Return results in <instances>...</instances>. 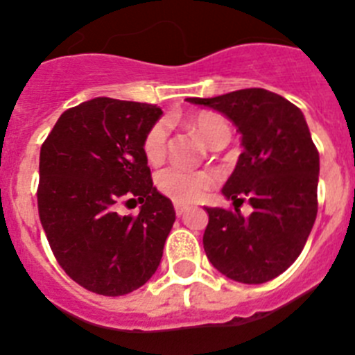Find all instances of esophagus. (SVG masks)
Listing matches in <instances>:
<instances>
[{
    "mask_svg": "<svg viewBox=\"0 0 355 355\" xmlns=\"http://www.w3.org/2000/svg\"><path fill=\"white\" fill-rule=\"evenodd\" d=\"M187 210H189V207L180 205V203H177V205H175V214H177L178 217H180V216H184V214L187 212Z\"/></svg>",
    "mask_w": 355,
    "mask_h": 355,
    "instance_id": "34e87169",
    "label": "esophagus"
}]
</instances>
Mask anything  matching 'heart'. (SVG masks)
Masks as SVG:
<instances>
[{"instance_id":"1","label":"heart","mask_w":355,"mask_h":355,"mask_svg":"<svg viewBox=\"0 0 355 355\" xmlns=\"http://www.w3.org/2000/svg\"><path fill=\"white\" fill-rule=\"evenodd\" d=\"M189 127L203 139L207 146L214 148L221 141H230V123L221 114L201 111L189 118ZM170 129L164 120L150 127L143 139V154L146 161L157 164L164 159L168 150ZM216 184V175L209 170H185L180 166H170L157 175V189L175 203H194L205 196L207 191Z\"/></svg>"}]
</instances>
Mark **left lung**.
<instances>
[{"mask_svg": "<svg viewBox=\"0 0 355 355\" xmlns=\"http://www.w3.org/2000/svg\"><path fill=\"white\" fill-rule=\"evenodd\" d=\"M230 118L242 134L244 152L223 187L235 210L207 207V258L226 277L260 285L297 260L317 219L320 159L304 114L263 88H245L212 98H187ZM248 197L254 212L240 214Z\"/></svg>", "mask_w": 355, "mask_h": 355, "instance_id": "obj_1", "label": "left lung"}]
</instances>
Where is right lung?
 <instances>
[{"mask_svg":"<svg viewBox=\"0 0 355 355\" xmlns=\"http://www.w3.org/2000/svg\"><path fill=\"white\" fill-rule=\"evenodd\" d=\"M161 107L97 97L67 110L40 148L38 216L54 257L83 288L118 297L154 276L175 223L154 187L143 139ZM143 202L120 216L125 200Z\"/></svg>","mask_w":355,"mask_h":355,"instance_id":"right-lung-1","label":"right lung"}]
</instances>
